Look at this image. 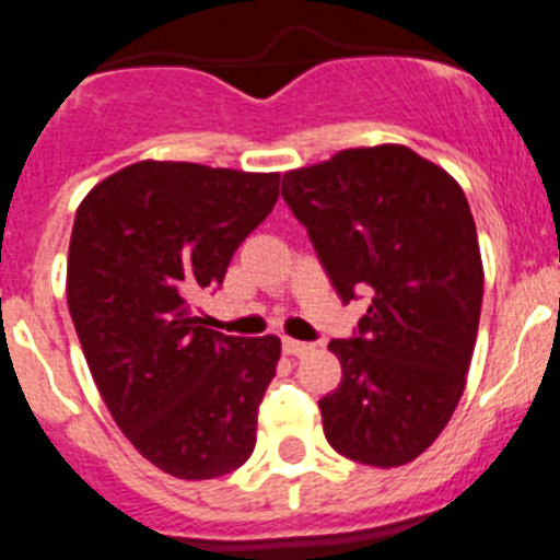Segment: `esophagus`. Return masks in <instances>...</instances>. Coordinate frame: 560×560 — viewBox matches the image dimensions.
I'll return each instance as SVG.
<instances>
[{
	"instance_id": "obj_1",
	"label": "esophagus",
	"mask_w": 560,
	"mask_h": 560,
	"mask_svg": "<svg viewBox=\"0 0 560 560\" xmlns=\"http://www.w3.org/2000/svg\"><path fill=\"white\" fill-rule=\"evenodd\" d=\"M283 350L289 355H308L314 350V345L308 341H296V339H283Z\"/></svg>"
}]
</instances>
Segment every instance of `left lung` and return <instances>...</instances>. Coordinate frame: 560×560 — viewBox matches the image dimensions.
Listing matches in <instances>:
<instances>
[{"label": "left lung", "mask_w": 560, "mask_h": 560, "mask_svg": "<svg viewBox=\"0 0 560 560\" xmlns=\"http://www.w3.org/2000/svg\"><path fill=\"white\" fill-rule=\"evenodd\" d=\"M341 303L373 294L353 339L328 345L341 384L319 400L341 457L407 465L446 429L482 308V257L463 187L407 145L348 148L283 173Z\"/></svg>", "instance_id": "left-lung-1"}]
</instances>
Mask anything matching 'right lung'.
Returning <instances> with one entry per match:
<instances>
[{"instance_id": "add662e5", "label": "right lung", "mask_w": 560, "mask_h": 560, "mask_svg": "<svg viewBox=\"0 0 560 560\" xmlns=\"http://www.w3.org/2000/svg\"><path fill=\"white\" fill-rule=\"evenodd\" d=\"M280 173L133 162L89 190L69 237L67 303L114 423L176 479L235 471L255 448L277 336H224L192 300L224 283Z\"/></svg>"}]
</instances>
